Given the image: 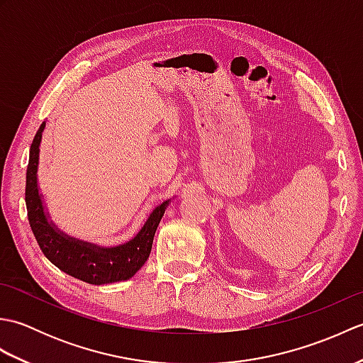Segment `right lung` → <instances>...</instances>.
I'll return each instance as SVG.
<instances>
[{"label":"right lung","mask_w":363,"mask_h":363,"mask_svg":"<svg viewBox=\"0 0 363 363\" xmlns=\"http://www.w3.org/2000/svg\"><path fill=\"white\" fill-rule=\"evenodd\" d=\"M43 129L45 123H42L40 128H38L34 140L30 143L25 190L28 220L42 252L51 264L62 269L64 273L84 282L101 285L129 279L143 267L146 259L150 257L154 234H156V229L162 215L165 212V206L168 201L152 211L145 226L133 240L126 245L117 246V248L103 250L98 248V246L73 240V238L60 234L46 220L37 190L35 173L38 162V145H40L42 140Z\"/></svg>","instance_id":"obj_1"}]
</instances>
